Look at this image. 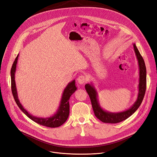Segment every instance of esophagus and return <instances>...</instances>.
I'll return each mask as SVG.
<instances>
[{
  "label": "esophagus",
  "mask_w": 157,
  "mask_h": 157,
  "mask_svg": "<svg viewBox=\"0 0 157 157\" xmlns=\"http://www.w3.org/2000/svg\"><path fill=\"white\" fill-rule=\"evenodd\" d=\"M79 85H84L86 82V78L85 76H79L77 79Z\"/></svg>",
  "instance_id": "esophagus-1"
}]
</instances>
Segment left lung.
Returning a JSON list of instances; mask_svg holds the SVG:
<instances>
[{
    "instance_id": "left-lung-1",
    "label": "left lung",
    "mask_w": 157,
    "mask_h": 157,
    "mask_svg": "<svg viewBox=\"0 0 157 157\" xmlns=\"http://www.w3.org/2000/svg\"><path fill=\"white\" fill-rule=\"evenodd\" d=\"M133 48L137 57L139 68V83L137 99L134 104L128 110L120 112H110L103 110L99 105L98 95L94 86L91 83L85 85V89L90 97L94 114L98 119L105 123L115 124L124 121L130 117L137 110L144 99L146 89V68L144 59L137 49L135 44H133Z\"/></svg>"
}]
</instances>
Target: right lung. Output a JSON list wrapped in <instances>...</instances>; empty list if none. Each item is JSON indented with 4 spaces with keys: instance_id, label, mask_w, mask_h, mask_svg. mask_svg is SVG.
Instances as JSON below:
<instances>
[{
    "instance_id": "1",
    "label": "right lung",
    "mask_w": 157,
    "mask_h": 157,
    "mask_svg": "<svg viewBox=\"0 0 157 157\" xmlns=\"http://www.w3.org/2000/svg\"><path fill=\"white\" fill-rule=\"evenodd\" d=\"M18 58V54L16 57L14 62L12 65L11 69V91L13 95V98L15 99L17 105L19 107V108L24 113H25L29 119H31L34 122H36V123L45 126L49 128H57L62 125L64 122L67 121V119L69 117V99L71 96V95L77 90V86L75 84V80L74 79L71 82L68 83L67 86L65 88L62 94V99L59 103V106L58 108L57 111L52 116L49 117H35L34 115H32L29 113L23 107L22 104L18 98V94L16 87L15 83V75L16 72V68L17 61Z\"/></svg>"
}]
</instances>
